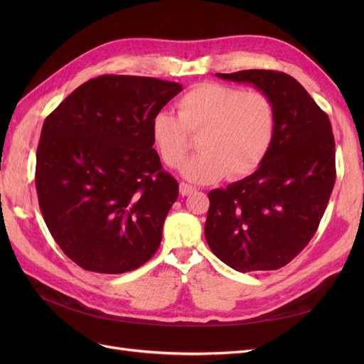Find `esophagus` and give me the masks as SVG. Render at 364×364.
<instances>
[{"label":"esophagus","mask_w":364,"mask_h":364,"mask_svg":"<svg viewBox=\"0 0 364 364\" xmlns=\"http://www.w3.org/2000/svg\"><path fill=\"white\" fill-rule=\"evenodd\" d=\"M195 190H196V187H193V186H190L187 183H180V193H181V196H188L190 193H193Z\"/></svg>","instance_id":"obj_1"}]
</instances>
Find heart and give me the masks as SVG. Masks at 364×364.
Returning <instances> with one entry per match:
<instances>
[{
    "label": "heart",
    "instance_id": "b5f03b06",
    "mask_svg": "<svg viewBox=\"0 0 364 364\" xmlns=\"http://www.w3.org/2000/svg\"><path fill=\"white\" fill-rule=\"evenodd\" d=\"M178 114L159 110L150 122L151 140L162 162L177 168L192 137L198 155L187 159L181 174L193 183H214L228 174L242 178L261 165L273 143L276 109L269 94L218 82H202L177 103Z\"/></svg>",
    "mask_w": 364,
    "mask_h": 364
}]
</instances>
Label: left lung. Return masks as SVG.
I'll use <instances>...</instances> for the list:
<instances>
[{
    "label": "left lung",
    "instance_id": "8db88e82",
    "mask_svg": "<svg viewBox=\"0 0 364 364\" xmlns=\"http://www.w3.org/2000/svg\"><path fill=\"white\" fill-rule=\"evenodd\" d=\"M217 76L269 94L276 131L254 174L208 193L205 237L237 272L277 270L309 245L331 199L336 180L332 125L288 73L250 69Z\"/></svg>",
    "mask_w": 364,
    "mask_h": 364
}]
</instances>
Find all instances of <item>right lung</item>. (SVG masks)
Listing matches in <instances>:
<instances>
[{"label":"right lung","mask_w":364,"mask_h":364,"mask_svg":"<svg viewBox=\"0 0 364 364\" xmlns=\"http://www.w3.org/2000/svg\"><path fill=\"white\" fill-rule=\"evenodd\" d=\"M181 90L147 76L102 75L46 118L38 202L55 243L84 270L127 273L158 251L178 183L162 169L150 122Z\"/></svg>","instance_id":"right-lung-1"}]
</instances>
